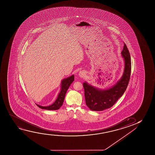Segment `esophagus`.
I'll list each match as a JSON object with an SVG mask.
<instances>
[{
	"mask_svg": "<svg viewBox=\"0 0 155 155\" xmlns=\"http://www.w3.org/2000/svg\"><path fill=\"white\" fill-rule=\"evenodd\" d=\"M78 75L79 76L81 77V78H83V77H85L86 76V74L84 71H81L80 72H79Z\"/></svg>",
	"mask_w": 155,
	"mask_h": 155,
	"instance_id": "34e87169",
	"label": "esophagus"
}]
</instances>
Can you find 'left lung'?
I'll use <instances>...</instances> for the list:
<instances>
[{
    "mask_svg": "<svg viewBox=\"0 0 155 155\" xmlns=\"http://www.w3.org/2000/svg\"><path fill=\"white\" fill-rule=\"evenodd\" d=\"M121 54L124 60V69L123 76L115 85L109 89L101 90L86 82L83 83L86 104L91 110L101 111L110 108L125 92L131 71L130 54L125 43Z\"/></svg>",
    "mask_w": 155,
    "mask_h": 155,
    "instance_id": "left-lung-1",
    "label": "left lung"
}]
</instances>
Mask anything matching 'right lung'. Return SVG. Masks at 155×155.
<instances>
[{
  "label": "right lung",
  "mask_w": 155,
  "mask_h": 155,
  "mask_svg": "<svg viewBox=\"0 0 155 155\" xmlns=\"http://www.w3.org/2000/svg\"><path fill=\"white\" fill-rule=\"evenodd\" d=\"M74 81V75H72L67 78L64 79L61 81V91H60L59 94L57 98L55 100V102L50 106H42L36 104L37 106L42 109L48 110H57L58 109H59L64 103L66 92L67 91L70 85L71 84V83Z\"/></svg>",
  "instance_id": "obj_1"
}]
</instances>
